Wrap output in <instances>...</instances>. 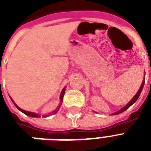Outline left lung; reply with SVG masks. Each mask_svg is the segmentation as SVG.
I'll return each instance as SVG.
<instances>
[{
  "instance_id": "1",
  "label": "left lung",
  "mask_w": 151,
  "mask_h": 151,
  "mask_svg": "<svg viewBox=\"0 0 151 151\" xmlns=\"http://www.w3.org/2000/svg\"><path fill=\"white\" fill-rule=\"evenodd\" d=\"M144 83H145V79H144V80L143 81V82H142V85H141L140 88H139V91H138V92H137V93H136V96H134L133 98L132 99V100L130 101V102H129V103H128L127 105L124 106V107H122V109H121V110H117V112H115L114 114H121V113L124 112V110H126L127 109H129V108L130 107V106H131L132 105L133 103H136V101L137 100V99H138L139 96V95H140L141 92H142V90H143V85H144Z\"/></svg>"
}]
</instances>
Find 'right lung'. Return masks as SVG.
Wrapping results in <instances>:
<instances>
[{
	"instance_id": "1",
	"label": "right lung",
	"mask_w": 151,
	"mask_h": 151,
	"mask_svg": "<svg viewBox=\"0 0 151 151\" xmlns=\"http://www.w3.org/2000/svg\"><path fill=\"white\" fill-rule=\"evenodd\" d=\"M65 89H66V87L64 88L63 89V91H62V92H61V95H60V102H63V96H64V93H65ZM11 99H12V101L13 103H14V105H15L16 107H17L18 110H19L21 112H22L23 114H25L26 115H27V116H29V117H40V115L37 114H36V113L29 112V111H27V110H22V109L19 108L17 105H16V104H15V103L12 100V98H11ZM61 104H62V103H59V105L58 106V108H57L56 110H55L54 111H52V114H56V113L58 112V110H59V107H60ZM47 116H48V115H44L43 117H47Z\"/></svg>"
}]
</instances>
